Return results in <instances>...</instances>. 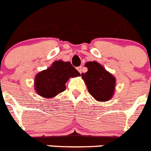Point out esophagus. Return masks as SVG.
<instances>
[{
	"label": "esophagus",
	"instance_id": "esophagus-1",
	"mask_svg": "<svg viewBox=\"0 0 151 151\" xmlns=\"http://www.w3.org/2000/svg\"><path fill=\"white\" fill-rule=\"evenodd\" d=\"M77 70H78V71L80 73H82V66H78V67H77Z\"/></svg>",
	"mask_w": 151,
	"mask_h": 151
}]
</instances>
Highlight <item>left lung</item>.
Here are the masks:
<instances>
[{
	"label": "left lung",
	"instance_id": "left-lung-1",
	"mask_svg": "<svg viewBox=\"0 0 151 151\" xmlns=\"http://www.w3.org/2000/svg\"><path fill=\"white\" fill-rule=\"evenodd\" d=\"M85 66L88 67V72L82 73V77L89 94L98 101H109L115 89V78L95 61L88 62Z\"/></svg>",
	"mask_w": 151,
	"mask_h": 151
}]
</instances>
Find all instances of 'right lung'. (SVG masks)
<instances>
[{"mask_svg":"<svg viewBox=\"0 0 151 151\" xmlns=\"http://www.w3.org/2000/svg\"><path fill=\"white\" fill-rule=\"evenodd\" d=\"M70 62L55 61L52 66L38 73L35 79V90L46 98L55 97L66 90V82L70 77L80 76Z\"/></svg>","mask_w":151,"mask_h":151,"instance_id":"1","label":"right lung"}]
</instances>
